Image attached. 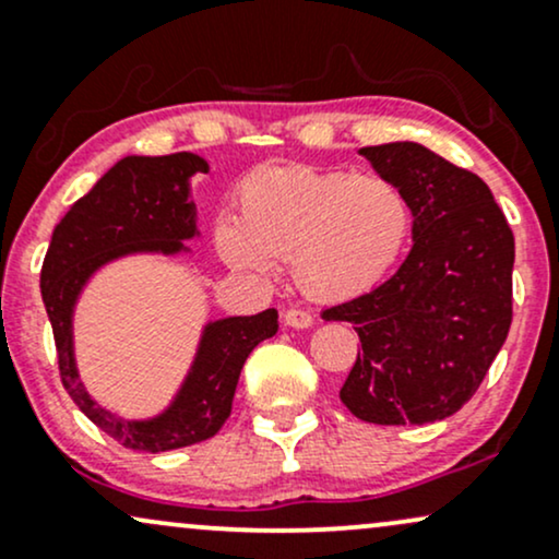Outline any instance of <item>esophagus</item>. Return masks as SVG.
<instances>
[{
    "instance_id": "34e87169",
    "label": "esophagus",
    "mask_w": 559,
    "mask_h": 559,
    "mask_svg": "<svg viewBox=\"0 0 559 559\" xmlns=\"http://www.w3.org/2000/svg\"><path fill=\"white\" fill-rule=\"evenodd\" d=\"M282 319H285L287 326H293V330H308V326L313 324V317L304 308H287L285 313H282Z\"/></svg>"
}]
</instances>
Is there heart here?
Here are the masks:
<instances>
[{"instance_id": "b5f03b06", "label": "heart", "mask_w": 559, "mask_h": 559, "mask_svg": "<svg viewBox=\"0 0 559 559\" xmlns=\"http://www.w3.org/2000/svg\"><path fill=\"white\" fill-rule=\"evenodd\" d=\"M411 227L408 193L392 177L285 164L240 182L238 222H216L214 246L240 272H269L272 259H290L306 295L345 300L395 269Z\"/></svg>"}]
</instances>
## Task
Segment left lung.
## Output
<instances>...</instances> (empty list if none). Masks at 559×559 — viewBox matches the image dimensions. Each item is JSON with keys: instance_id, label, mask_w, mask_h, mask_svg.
Returning a JSON list of instances; mask_svg holds the SVG:
<instances>
[{"instance_id": "left-lung-1", "label": "left lung", "mask_w": 559, "mask_h": 559, "mask_svg": "<svg viewBox=\"0 0 559 559\" xmlns=\"http://www.w3.org/2000/svg\"><path fill=\"white\" fill-rule=\"evenodd\" d=\"M360 154L408 193L413 248L390 280L321 313L360 340L340 400L369 424L442 421L474 397L513 324V229L487 182L435 151Z\"/></svg>"}]
</instances>
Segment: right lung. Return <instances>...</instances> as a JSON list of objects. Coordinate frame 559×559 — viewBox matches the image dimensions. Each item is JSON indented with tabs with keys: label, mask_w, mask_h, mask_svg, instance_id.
Segmentation results:
<instances>
[{
	"label": "right lung",
	"mask_w": 559,
	"mask_h": 559,
	"mask_svg": "<svg viewBox=\"0 0 559 559\" xmlns=\"http://www.w3.org/2000/svg\"><path fill=\"white\" fill-rule=\"evenodd\" d=\"M201 156H124L88 195L62 216L41 266V295L57 345L62 386L72 403L122 448L167 452L203 442L222 429L233 411L235 386L251 350L277 332V311L233 317L206 326L203 343L180 397L164 416L130 424L102 411L85 395L72 364L70 313L83 282L96 266L130 251H180L195 235L188 177L206 173Z\"/></svg>",
	"instance_id": "add662e5"
}]
</instances>
